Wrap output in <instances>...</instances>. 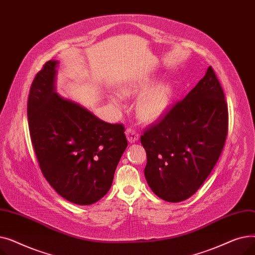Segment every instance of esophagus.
Segmentation results:
<instances>
[{
    "label": "esophagus",
    "instance_id": "1",
    "mask_svg": "<svg viewBox=\"0 0 255 255\" xmlns=\"http://www.w3.org/2000/svg\"><path fill=\"white\" fill-rule=\"evenodd\" d=\"M126 135H127L129 142H131V143L137 141V139L139 138V133H137L135 130H133V129H127Z\"/></svg>",
    "mask_w": 255,
    "mask_h": 255
}]
</instances>
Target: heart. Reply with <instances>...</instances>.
Wrapping results in <instances>:
<instances>
[{
	"mask_svg": "<svg viewBox=\"0 0 255 255\" xmlns=\"http://www.w3.org/2000/svg\"><path fill=\"white\" fill-rule=\"evenodd\" d=\"M153 85V80L142 79L137 83L126 85L120 88V94L123 97H136L140 95L136 102V114L143 122H153L161 117L170 103L172 87L169 83L161 82ZM110 102L122 109V98L118 94H111Z\"/></svg>",
	"mask_w": 255,
	"mask_h": 255,
	"instance_id": "obj_1",
	"label": "heart"
}]
</instances>
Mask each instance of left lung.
<instances>
[{"mask_svg":"<svg viewBox=\"0 0 255 255\" xmlns=\"http://www.w3.org/2000/svg\"><path fill=\"white\" fill-rule=\"evenodd\" d=\"M227 129L224 93L210 66L188 95L140 137L152 191L169 203L192 196L217 163Z\"/></svg>","mask_w":255,"mask_h":255,"instance_id":"left-lung-1","label":"left lung"}]
</instances>
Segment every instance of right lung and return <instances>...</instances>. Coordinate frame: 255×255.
<instances>
[{
	"instance_id": "1",
	"label": "right lung",
	"mask_w": 255,
	"mask_h": 255,
	"mask_svg": "<svg viewBox=\"0 0 255 255\" xmlns=\"http://www.w3.org/2000/svg\"><path fill=\"white\" fill-rule=\"evenodd\" d=\"M59 62H46L28 100L33 148L44 178L70 203L88 206L111 189L127 148L122 124H110L56 92Z\"/></svg>"
}]
</instances>
